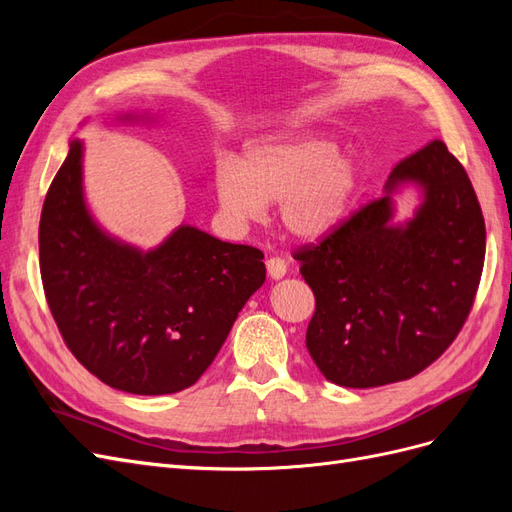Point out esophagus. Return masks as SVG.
<instances>
[{"label":"esophagus","mask_w":512,"mask_h":512,"mask_svg":"<svg viewBox=\"0 0 512 512\" xmlns=\"http://www.w3.org/2000/svg\"><path fill=\"white\" fill-rule=\"evenodd\" d=\"M267 271L273 277V280H282L286 275V260L280 256H273L267 260Z\"/></svg>","instance_id":"34e87169"}]
</instances>
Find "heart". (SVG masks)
<instances>
[{"instance_id":"b5f03b06","label":"heart","mask_w":512,"mask_h":512,"mask_svg":"<svg viewBox=\"0 0 512 512\" xmlns=\"http://www.w3.org/2000/svg\"><path fill=\"white\" fill-rule=\"evenodd\" d=\"M361 177L354 153L320 134L273 136L247 149L243 166H218L220 205L237 222H254L265 200L280 198V220L299 237H320L344 218Z\"/></svg>"}]
</instances>
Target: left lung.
<instances>
[{
  "mask_svg": "<svg viewBox=\"0 0 512 512\" xmlns=\"http://www.w3.org/2000/svg\"><path fill=\"white\" fill-rule=\"evenodd\" d=\"M414 180L424 205L390 224V192ZM314 290L305 346L322 376L350 389L408 380L440 359L472 312L485 220L466 168L442 141L399 160L386 194L294 250Z\"/></svg>",
  "mask_w": 512,
  "mask_h": 512,
  "instance_id": "obj_1",
  "label": "left lung"
}]
</instances>
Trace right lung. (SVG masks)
<instances>
[{"label": "right lung", "instance_id": "right-lung-1", "mask_svg": "<svg viewBox=\"0 0 512 512\" xmlns=\"http://www.w3.org/2000/svg\"><path fill=\"white\" fill-rule=\"evenodd\" d=\"M83 145L46 192L40 215L44 297L68 350L113 389L168 395L213 363L245 301L265 282V254L179 226L138 252L94 224L81 185Z\"/></svg>", "mask_w": 512, "mask_h": 512}]
</instances>
